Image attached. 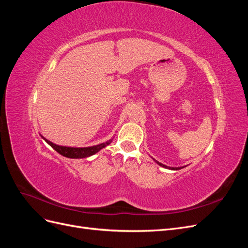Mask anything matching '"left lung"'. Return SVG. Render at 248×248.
I'll list each match as a JSON object with an SVG mask.
<instances>
[{
    "instance_id": "1",
    "label": "left lung",
    "mask_w": 248,
    "mask_h": 248,
    "mask_svg": "<svg viewBox=\"0 0 248 248\" xmlns=\"http://www.w3.org/2000/svg\"><path fill=\"white\" fill-rule=\"evenodd\" d=\"M155 160V159H154ZM156 161V160H155ZM157 163L159 164L160 167H163V168H166V169H170V170H181L183 167H180V168H170V167H167V166H164V164H162V163H160V162H158V161H156Z\"/></svg>"
}]
</instances>
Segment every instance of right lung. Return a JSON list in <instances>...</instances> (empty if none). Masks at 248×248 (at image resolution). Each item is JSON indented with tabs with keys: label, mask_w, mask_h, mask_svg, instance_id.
I'll use <instances>...</instances> for the list:
<instances>
[{
	"label": "right lung",
	"mask_w": 248,
	"mask_h": 248,
	"mask_svg": "<svg viewBox=\"0 0 248 248\" xmlns=\"http://www.w3.org/2000/svg\"><path fill=\"white\" fill-rule=\"evenodd\" d=\"M41 138L46 140L47 144L54 148L58 153H60L61 155L65 156V157H68V158H86V157L89 156H92L95 153L99 152L102 148H106L108 145H109L112 139L106 141V142H102V144L99 145H96V146H92V147H85V148H74V147H65V146H59L54 144V142H51L50 140H46V138H43L41 136Z\"/></svg>",
	"instance_id": "add662e5"
}]
</instances>
